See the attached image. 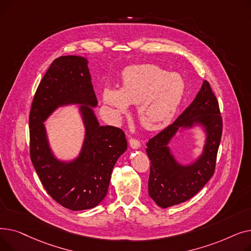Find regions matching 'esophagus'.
<instances>
[{
  "mask_svg": "<svg viewBox=\"0 0 251 251\" xmlns=\"http://www.w3.org/2000/svg\"><path fill=\"white\" fill-rule=\"evenodd\" d=\"M129 144H130V147L132 148V149H134V150H137V149H139L140 148V141L138 140V139H136V138H133V137H131L130 139H129Z\"/></svg>",
  "mask_w": 251,
  "mask_h": 251,
  "instance_id": "1",
  "label": "esophagus"
}]
</instances>
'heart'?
I'll list each match as a JSON object with an SVG mask.
<instances>
[{"label":"heart","mask_w":251,"mask_h":251,"mask_svg":"<svg viewBox=\"0 0 251 251\" xmlns=\"http://www.w3.org/2000/svg\"><path fill=\"white\" fill-rule=\"evenodd\" d=\"M185 91V80L179 73H168L155 64H140L124 69L121 89L104 87L102 100L117 118L127 113L129 103L137 104L140 124L157 130L172 120Z\"/></svg>","instance_id":"1"}]
</instances>
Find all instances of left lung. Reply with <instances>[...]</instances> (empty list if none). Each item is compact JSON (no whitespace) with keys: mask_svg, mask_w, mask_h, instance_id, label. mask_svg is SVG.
I'll use <instances>...</instances> for the list:
<instances>
[{"mask_svg":"<svg viewBox=\"0 0 251 251\" xmlns=\"http://www.w3.org/2000/svg\"><path fill=\"white\" fill-rule=\"evenodd\" d=\"M196 123L206 128L204 152L192 165L182 166L176 162L167 144L180 127L192 126ZM222 131L219 102L208 81L204 80L189 107L147 143L146 151L151 160L149 194L157 205L166 208L190 200L212 178Z\"/></svg>","mask_w":251,"mask_h":251,"instance_id":"obj_1","label":"left lung"}]
</instances>
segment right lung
I'll return each instance as SVG.
<instances>
[{"label":"right lung","instance_id":"1","mask_svg":"<svg viewBox=\"0 0 251 251\" xmlns=\"http://www.w3.org/2000/svg\"><path fill=\"white\" fill-rule=\"evenodd\" d=\"M69 103L83 104L86 139L77 159L64 163L51 153L43 122L60 105ZM97 104L87 60L78 56H63L50 64L31 104V162L51 199L71 210L92 208L104 199L113 168L127 150L122 129L100 126L91 108Z\"/></svg>","mask_w":251,"mask_h":251}]
</instances>
